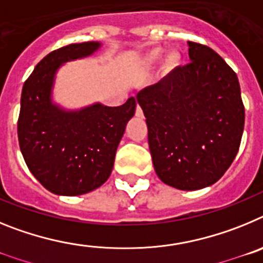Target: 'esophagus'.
<instances>
[{"label":"esophagus","instance_id":"34e87169","mask_svg":"<svg viewBox=\"0 0 263 263\" xmlns=\"http://www.w3.org/2000/svg\"><path fill=\"white\" fill-rule=\"evenodd\" d=\"M136 116H137V117H142V116H143L142 108H141L139 105H137V108H136Z\"/></svg>","mask_w":263,"mask_h":263}]
</instances>
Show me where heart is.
I'll use <instances>...</instances> for the list:
<instances>
[{
  "label": "heart",
  "mask_w": 263,
  "mask_h": 263,
  "mask_svg": "<svg viewBox=\"0 0 263 263\" xmlns=\"http://www.w3.org/2000/svg\"><path fill=\"white\" fill-rule=\"evenodd\" d=\"M158 57H159V52H158V51H154V52H152V55H150V59L154 60V59H157ZM179 60H180V58H179L178 53L176 52L170 53L168 58H167V66L168 67L176 66V64L179 63Z\"/></svg>",
  "instance_id": "heart-1"
}]
</instances>
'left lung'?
I'll return each instance as SVG.
<instances>
[{"mask_svg": "<svg viewBox=\"0 0 263 263\" xmlns=\"http://www.w3.org/2000/svg\"><path fill=\"white\" fill-rule=\"evenodd\" d=\"M191 62L138 92L159 179L184 191L213 184L236 158L245 106L236 72L208 46L188 42Z\"/></svg>", "mask_w": 263, "mask_h": 263, "instance_id": "1", "label": "left lung"}]
</instances>
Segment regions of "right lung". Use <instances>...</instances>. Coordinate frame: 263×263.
I'll use <instances>...</instances> for the list:
<instances>
[{"instance_id": "add662e5", "label": "right lung", "mask_w": 263, "mask_h": 263, "mask_svg": "<svg viewBox=\"0 0 263 263\" xmlns=\"http://www.w3.org/2000/svg\"><path fill=\"white\" fill-rule=\"evenodd\" d=\"M97 42L72 43L38 63L22 88L18 142L31 174L52 194L76 196L106 182L136 99L110 108L96 104L80 111L60 110L50 100L53 76L62 63L87 57Z\"/></svg>"}]
</instances>
